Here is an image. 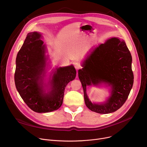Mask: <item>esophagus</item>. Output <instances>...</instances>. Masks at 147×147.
<instances>
[{"instance_id": "esophagus-1", "label": "esophagus", "mask_w": 147, "mask_h": 147, "mask_svg": "<svg viewBox=\"0 0 147 147\" xmlns=\"http://www.w3.org/2000/svg\"><path fill=\"white\" fill-rule=\"evenodd\" d=\"M74 65V67L76 68V69H79L81 67L80 64L79 63H78V62H76V63H75Z\"/></svg>"}]
</instances>
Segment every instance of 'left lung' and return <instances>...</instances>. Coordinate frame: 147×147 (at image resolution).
Returning a JSON list of instances; mask_svg holds the SVG:
<instances>
[{
    "label": "left lung",
    "mask_w": 147,
    "mask_h": 147,
    "mask_svg": "<svg viewBox=\"0 0 147 147\" xmlns=\"http://www.w3.org/2000/svg\"><path fill=\"white\" fill-rule=\"evenodd\" d=\"M132 58L125 42L112 37L92 49L84 60L78 76L84 92V102L91 111L109 114L119 110L125 104L134 84ZM107 83L111 95L103 104L92 103L86 94V86Z\"/></svg>",
    "instance_id": "1"
}]
</instances>
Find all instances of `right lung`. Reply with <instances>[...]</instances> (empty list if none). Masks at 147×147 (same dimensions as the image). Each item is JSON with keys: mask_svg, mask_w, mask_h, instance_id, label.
I'll return each mask as SVG.
<instances>
[{"mask_svg": "<svg viewBox=\"0 0 147 147\" xmlns=\"http://www.w3.org/2000/svg\"><path fill=\"white\" fill-rule=\"evenodd\" d=\"M41 34L29 33L16 58L15 86L23 101L36 113H49L62 105L67 84L74 80L76 71L73 65L57 68L49 81L46 93L43 79L47 58Z\"/></svg>", "mask_w": 147, "mask_h": 147, "instance_id": "add662e5", "label": "right lung"}]
</instances>
